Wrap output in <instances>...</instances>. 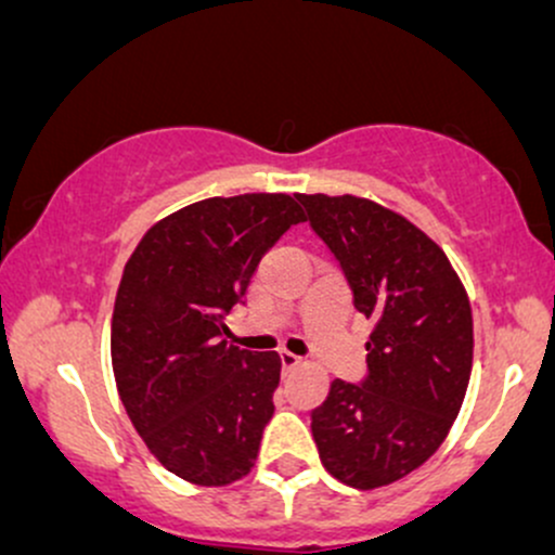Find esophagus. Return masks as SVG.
Segmentation results:
<instances>
[{
	"instance_id": "esophagus-1",
	"label": "esophagus",
	"mask_w": 555,
	"mask_h": 555,
	"mask_svg": "<svg viewBox=\"0 0 555 555\" xmlns=\"http://www.w3.org/2000/svg\"><path fill=\"white\" fill-rule=\"evenodd\" d=\"M279 358H282V365L286 367V371H292V367H297V365H299V362H302V358H297V354L286 352V349H284V352H282V354H279Z\"/></svg>"
}]
</instances>
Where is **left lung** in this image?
<instances>
[{"mask_svg":"<svg viewBox=\"0 0 555 555\" xmlns=\"http://www.w3.org/2000/svg\"><path fill=\"white\" fill-rule=\"evenodd\" d=\"M373 321L367 378L331 384L313 412L323 467L349 488L391 486L446 441L473 373V308L423 229L358 195H297Z\"/></svg>","mask_w":555,"mask_h":555,"instance_id":"obj_1","label":"left lung"}]
</instances>
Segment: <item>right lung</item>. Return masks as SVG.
<instances>
[{"label": "right lung", "mask_w": 555, "mask_h": 555, "mask_svg": "<svg viewBox=\"0 0 555 555\" xmlns=\"http://www.w3.org/2000/svg\"><path fill=\"white\" fill-rule=\"evenodd\" d=\"M299 221L286 193L206 197L156 221L127 260L112 315L114 380L151 454L193 486H232L256 467L282 358L229 344L224 315Z\"/></svg>", "instance_id": "obj_1"}]
</instances>
